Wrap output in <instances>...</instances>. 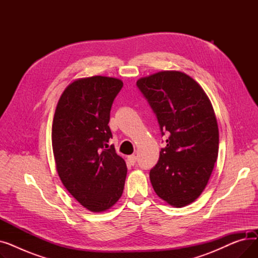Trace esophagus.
Masks as SVG:
<instances>
[{"label": "esophagus", "mask_w": 258, "mask_h": 258, "mask_svg": "<svg viewBox=\"0 0 258 258\" xmlns=\"http://www.w3.org/2000/svg\"><path fill=\"white\" fill-rule=\"evenodd\" d=\"M127 160H128V162H130V164H131V165H135V164H136L137 157L135 156V155H131V156H128V157H127Z\"/></svg>", "instance_id": "1"}]
</instances>
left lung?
I'll return each mask as SVG.
<instances>
[{"instance_id":"obj_1","label":"left lung","mask_w":258,"mask_h":258,"mask_svg":"<svg viewBox=\"0 0 258 258\" xmlns=\"http://www.w3.org/2000/svg\"><path fill=\"white\" fill-rule=\"evenodd\" d=\"M136 85L156 115L162 137L167 135L150 171L154 190L171 206H186L204 190L218 159L212 105L197 81L182 72H159Z\"/></svg>"}]
</instances>
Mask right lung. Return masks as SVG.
<instances>
[{
    "mask_svg": "<svg viewBox=\"0 0 258 258\" xmlns=\"http://www.w3.org/2000/svg\"><path fill=\"white\" fill-rule=\"evenodd\" d=\"M123 87L117 78L93 76L68 86L57 103L52 146L59 178L93 212L111 208L123 192L126 164L116 154L108 126L114 99Z\"/></svg>",
    "mask_w": 258,
    "mask_h": 258,
    "instance_id": "1",
    "label": "right lung"
}]
</instances>
